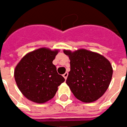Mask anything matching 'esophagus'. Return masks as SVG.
<instances>
[{"label":"esophagus","mask_w":127,"mask_h":127,"mask_svg":"<svg viewBox=\"0 0 127 127\" xmlns=\"http://www.w3.org/2000/svg\"><path fill=\"white\" fill-rule=\"evenodd\" d=\"M68 72H66L65 74H64V75H63V77L65 78V79H67V77H68Z\"/></svg>","instance_id":"obj_1"}]
</instances>
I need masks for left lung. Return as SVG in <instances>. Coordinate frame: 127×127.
Segmentation results:
<instances>
[{
    "mask_svg": "<svg viewBox=\"0 0 127 127\" xmlns=\"http://www.w3.org/2000/svg\"><path fill=\"white\" fill-rule=\"evenodd\" d=\"M64 53L70 59L66 84L72 93L84 103L97 100L110 85L113 74L111 63L103 56L85 49Z\"/></svg>",
    "mask_w": 127,
    "mask_h": 127,
    "instance_id": "left-lung-1",
    "label": "left lung"
}]
</instances>
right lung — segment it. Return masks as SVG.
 <instances>
[{
    "label": "right lung",
    "instance_id": "1",
    "mask_svg": "<svg viewBox=\"0 0 127 127\" xmlns=\"http://www.w3.org/2000/svg\"><path fill=\"white\" fill-rule=\"evenodd\" d=\"M58 50L40 48L27 54L14 71L16 85L27 99L42 103L53 98L65 79L53 64Z\"/></svg>",
    "mask_w": 127,
    "mask_h": 127
}]
</instances>
